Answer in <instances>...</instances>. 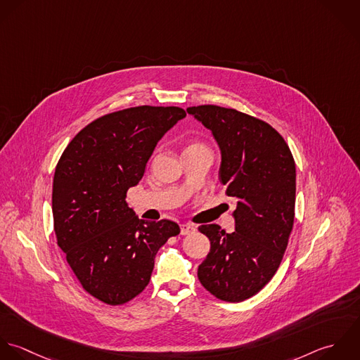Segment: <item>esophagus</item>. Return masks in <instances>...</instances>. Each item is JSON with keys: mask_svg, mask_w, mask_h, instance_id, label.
Masks as SVG:
<instances>
[{"mask_svg": "<svg viewBox=\"0 0 360 360\" xmlns=\"http://www.w3.org/2000/svg\"><path fill=\"white\" fill-rule=\"evenodd\" d=\"M195 231V226L191 224H181V235H189Z\"/></svg>", "mask_w": 360, "mask_h": 360, "instance_id": "obj_1", "label": "esophagus"}]
</instances>
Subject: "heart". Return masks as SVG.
Here are the masks:
<instances>
[{
    "label": "heart",
    "instance_id": "heart-1",
    "mask_svg": "<svg viewBox=\"0 0 360 360\" xmlns=\"http://www.w3.org/2000/svg\"><path fill=\"white\" fill-rule=\"evenodd\" d=\"M193 150H209V148L200 142H191L185 147V151H193Z\"/></svg>",
    "mask_w": 360,
    "mask_h": 360
}]
</instances>
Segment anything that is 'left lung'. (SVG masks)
Wrapping results in <instances>:
<instances>
[{
	"label": "left lung",
	"mask_w": 360,
	"mask_h": 360,
	"mask_svg": "<svg viewBox=\"0 0 360 360\" xmlns=\"http://www.w3.org/2000/svg\"><path fill=\"white\" fill-rule=\"evenodd\" d=\"M186 111L212 131L221 150L219 181L236 202L235 232L199 226L210 252L198 277L218 299L242 302L264 288L284 257L295 218V161L284 138L259 118L218 105Z\"/></svg>",
	"instance_id": "8db88e82"
}]
</instances>
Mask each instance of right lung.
Returning <instances> with one entry per match:
<instances>
[{
    "label": "right lung",
    "instance_id": "right-lung-1",
    "mask_svg": "<svg viewBox=\"0 0 360 360\" xmlns=\"http://www.w3.org/2000/svg\"><path fill=\"white\" fill-rule=\"evenodd\" d=\"M179 107L139 105L103 115L64 150L54 174L57 243L83 289L118 306L147 287L158 249L179 233L169 219L144 221L127 203Z\"/></svg>",
    "mask_w": 360,
    "mask_h": 360
}]
</instances>
